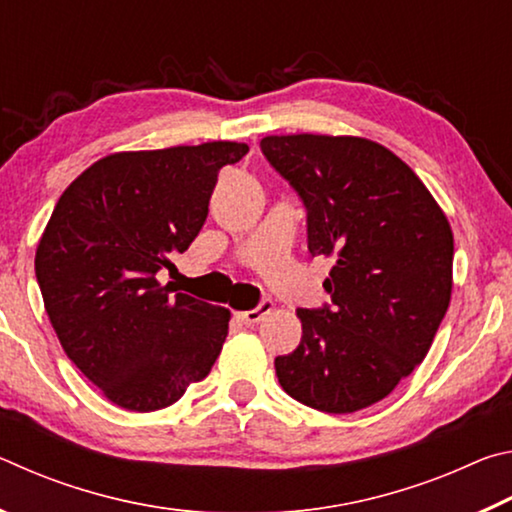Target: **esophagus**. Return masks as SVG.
<instances>
[{"label":"esophagus","instance_id":"esophagus-1","mask_svg":"<svg viewBox=\"0 0 512 512\" xmlns=\"http://www.w3.org/2000/svg\"><path fill=\"white\" fill-rule=\"evenodd\" d=\"M271 311H273V302H271V300H264L262 305L255 307V309H250V311H237V320H241V323H244V325H255V323H259V320H262L266 314H271Z\"/></svg>","mask_w":512,"mask_h":512}]
</instances>
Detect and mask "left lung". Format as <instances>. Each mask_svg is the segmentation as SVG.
<instances>
[{
    "label": "left lung",
    "instance_id": "8db88e82",
    "mask_svg": "<svg viewBox=\"0 0 512 512\" xmlns=\"http://www.w3.org/2000/svg\"><path fill=\"white\" fill-rule=\"evenodd\" d=\"M259 146L307 207L309 253L334 259L332 307L296 311L302 339L275 375L311 409L361 411L427 357L452 298V225L409 164L366 137L268 135Z\"/></svg>",
    "mask_w": 512,
    "mask_h": 512
}]
</instances>
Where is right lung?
I'll list each match as a JSON object with an SVG mask.
<instances>
[{
	"instance_id": "right-lung-1",
	"label": "right lung",
	"mask_w": 512,
	"mask_h": 512,
	"mask_svg": "<svg viewBox=\"0 0 512 512\" xmlns=\"http://www.w3.org/2000/svg\"><path fill=\"white\" fill-rule=\"evenodd\" d=\"M244 142L119 151L90 164L51 212L36 248L47 316L74 366L126 411H158L212 370L230 309L158 280L207 219Z\"/></svg>"
}]
</instances>
